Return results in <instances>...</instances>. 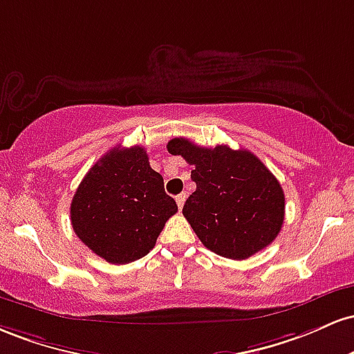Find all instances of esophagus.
Here are the masks:
<instances>
[{"instance_id":"obj_1","label":"esophagus","mask_w":354,"mask_h":354,"mask_svg":"<svg viewBox=\"0 0 354 354\" xmlns=\"http://www.w3.org/2000/svg\"><path fill=\"white\" fill-rule=\"evenodd\" d=\"M185 198H187V196H185V194H178V196L176 197V202H177L178 209H182V207H184V204H185Z\"/></svg>"}]
</instances>
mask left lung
<instances>
[{
	"mask_svg": "<svg viewBox=\"0 0 354 354\" xmlns=\"http://www.w3.org/2000/svg\"><path fill=\"white\" fill-rule=\"evenodd\" d=\"M167 150L194 165L190 178L197 189L182 214L205 248L242 261L276 239L284 222V192L252 152L207 149L187 138H172Z\"/></svg>",
	"mask_w": 354,
	"mask_h": 354,
	"instance_id": "1",
	"label": "left lung"
}]
</instances>
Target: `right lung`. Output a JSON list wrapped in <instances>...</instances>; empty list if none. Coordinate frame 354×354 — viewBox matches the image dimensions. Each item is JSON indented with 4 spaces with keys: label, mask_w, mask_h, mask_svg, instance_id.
Here are the masks:
<instances>
[{
    "label": "right lung",
    "mask_w": 354,
    "mask_h": 354,
    "mask_svg": "<svg viewBox=\"0 0 354 354\" xmlns=\"http://www.w3.org/2000/svg\"><path fill=\"white\" fill-rule=\"evenodd\" d=\"M176 212L164 178L138 145L106 152L83 177L70 205L78 239L112 264L147 256Z\"/></svg>",
    "instance_id": "1"
}]
</instances>
